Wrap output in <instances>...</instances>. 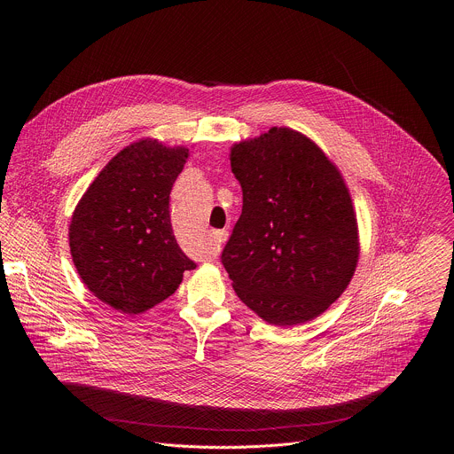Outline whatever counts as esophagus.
<instances>
[{
    "instance_id": "1",
    "label": "esophagus",
    "mask_w": 454,
    "mask_h": 454,
    "mask_svg": "<svg viewBox=\"0 0 454 454\" xmlns=\"http://www.w3.org/2000/svg\"><path fill=\"white\" fill-rule=\"evenodd\" d=\"M226 235H228V233H226L224 230H219V231H214V233H212V239H214L215 244H221V242L226 240Z\"/></svg>"
}]
</instances>
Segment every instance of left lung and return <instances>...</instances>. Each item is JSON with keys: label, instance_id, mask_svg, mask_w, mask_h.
<instances>
[{"label": "left lung", "instance_id": "1", "mask_svg": "<svg viewBox=\"0 0 454 454\" xmlns=\"http://www.w3.org/2000/svg\"><path fill=\"white\" fill-rule=\"evenodd\" d=\"M230 160L242 214L221 262L237 296L273 325L314 319L357 266V221L341 174L287 127L233 145Z\"/></svg>", "mask_w": 454, "mask_h": 454}]
</instances>
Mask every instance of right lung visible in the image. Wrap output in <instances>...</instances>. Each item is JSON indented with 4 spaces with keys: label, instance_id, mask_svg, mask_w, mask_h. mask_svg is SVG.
I'll return each instance as SVG.
<instances>
[{
    "label": "right lung",
    "instance_id": "add662e5",
    "mask_svg": "<svg viewBox=\"0 0 454 454\" xmlns=\"http://www.w3.org/2000/svg\"><path fill=\"white\" fill-rule=\"evenodd\" d=\"M188 149L140 140L95 177L70 224L74 264L88 289L123 314L168 298L196 262L179 247L170 223V190Z\"/></svg>",
    "mask_w": 454,
    "mask_h": 454
}]
</instances>
